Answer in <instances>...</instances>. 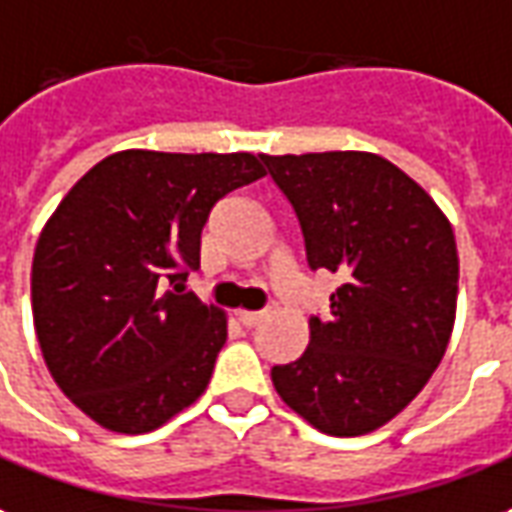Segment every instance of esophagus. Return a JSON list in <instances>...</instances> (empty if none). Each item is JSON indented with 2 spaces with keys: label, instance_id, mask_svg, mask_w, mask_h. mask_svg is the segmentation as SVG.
I'll return each mask as SVG.
<instances>
[{
  "label": "esophagus",
  "instance_id": "obj_1",
  "mask_svg": "<svg viewBox=\"0 0 512 512\" xmlns=\"http://www.w3.org/2000/svg\"><path fill=\"white\" fill-rule=\"evenodd\" d=\"M236 320H239L245 329H253V326H259L264 320V312H245V309H242V312H236Z\"/></svg>",
  "mask_w": 512,
  "mask_h": 512
}]
</instances>
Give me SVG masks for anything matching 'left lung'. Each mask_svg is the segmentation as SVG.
Instances as JSON below:
<instances>
[{
    "label": "left lung",
    "mask_w": 512,
    "mask_h": 512,
    "mask_svg": "<svg viewBox=\"0 0 512 512\" xmlns=\"http://www.w3.org/2000/svg\"><path fill=\"white\" fill-rule=\"evenodd\" d=\"M298 217L312 270L343 278L309 345L270 370L278 396L337 438L384 426L424 390L449 345L457 245L446 214L373 153L262 155Z\"/></svg>",
    "instance_id": "1"
}]
</instances>
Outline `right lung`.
<instances>
[{
	"label": "right lung",
	"mask_w": 512,
	"mask_h": 512,
	"mask_svg": "<svg viewBox=\"0 0 512 512\" xmlns=\"http://www.w3.org/2000/svg\"><path fill=\"white\" fill-rule=\"evenodd\" d=\"M262 175L250 153L122 150L49 217L33 256L35 334L91 421L142 435L203 396L228 331L183 284L214 203Z\"/></svg>",
	"instance_id": "1"
}]
</instances>
